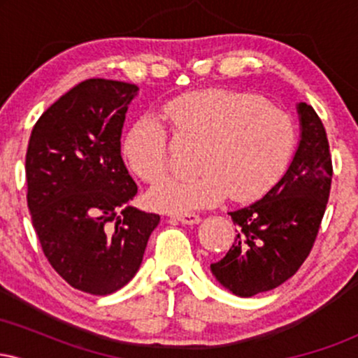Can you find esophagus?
Listing matches in <instances>:
<instances>
[{
  "label": "esophagus",
  "instance_id": "obj_1",
  "mask_svg": "<svg viewBox=\"0 0 358 358\" xmlns=\"http://www.w3.org/2000/svg\"><path fill=\"white\" fill-rule=\"evenodd\" d=\"M175 219L185 225H195L200 222V215H196V213H180V215H175Z\"/></svg>",
  "mask_w": 358,
  "mask_h": 358
}]
</instances>
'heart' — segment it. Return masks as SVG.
<instances>
[{"label": "heart", "instance_id": "1", "mask_svg": "<svg viewBox=\"0 0 358 358\" xmlns=\"http://www.w3.org/2000/svg\"><path fill=\"white\" fill-rule=\"evenodd\" d=\"M170 129L199 141V175L170 176L148 192L156 210L188 213L213 207L227 195L250 202L279 182L298 145L294 119L257 94L207 89L171 99L163 109ZM127 165L145 182H156L170 166V134L158 119H138L122 141Z\"/></svg>", "mask_w": 358, "mask_h": 358}]
</instances>
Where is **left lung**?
Here are the masks:
<instances>
[{"label":"left lung","instance_id":"8db88e82","mask_svg":"<svg viewBox=\"0 0 358 358\" xmlns=\"http://www.w3.org/2000/svg\"><path fill=\"white\" fill-rule=\"evenodd\" d=\"M298 116L301 139L286 173L261 200L229 212L236 241L210 264L217 281L236 296L274 289L296 274L320 231L334 175L330 145L311 106L299 102Z\"/></svg>","mask_w":358,"mask_h":358}]
</instances>
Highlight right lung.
<instances>
[{"label":"right lung","mask_w":358,"mask_h":358,"mask_svg":"<svg viewBox=\"0 0 358 358\" xmlns=\"http://www.w3.org/2000/svg\"><path fill=\"white\" fill-rule=\"evenodd\" d=\"M138 85L87 79L40 116L28 141L27 202L52 268L76 289L106 296L141 266L158 213L129 202L138 187L121 156Z\"/></svg>","instance_id":"obj_1"}]
</instances>
